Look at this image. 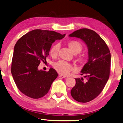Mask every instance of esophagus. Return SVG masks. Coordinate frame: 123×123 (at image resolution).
<instances>
[{
    "instance_id": "34e87169",
    "label": "esophagus",
    "mask_w": 123,
    "mask_h": 123,
    "mask_svg": "<svg viewBox=\"0 0 123 123\" xmlns=\"http://www.w3.org/2000/svg\"><path fill=\"white\" fill-rule=\"evenodd\" d=\"M59 77H62V78H64V79H67V78H68V76H64V75H61V74H60V75H59Z\"/></svg>"
}]
</instances>
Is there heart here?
<instances>
[{"instance_id":"heart-1","label":"heart","mask_w":123,"mask_h":123,"mask_svg":"<svg viewBox=\"0 0 123 123\" xmlns=\"http://www.w3.org/2000/svg\"><path fill=\"white\" fill-rule=\"evenodd\" d=\"M68 47L74 54L79 53L82 50V47L80 43L75 41H71L68 43ZM60 48V44L58 43L54 44L51 48L50 50V54L53 57H56L58 55ZM78 60L80 63H82L84 61V59L82 57L79 58ZM55 70L62 75H67L71 70H73V68L70 64L67 63L63 60L56 62L53 65Z\"/></svg>"}]
</instances>
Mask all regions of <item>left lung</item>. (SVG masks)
I'll return each mask as SVG.
<instances>
[{
  "instance_id": "1",
  "label": "left lung",
  "mask_w": 123,
  "mask_h": 123,
  "mask_svg": "<svg viewBox=\"0 0 123 123\" xmlns=\"http://www.w3.org/2000/svg\"><path fill=\"white\" fill-rule=\"evenodd\" d=\"M79 38L88 48V59L81 71L86 78H76L75 86L71 90L73 98L79 102L86 103L97 97L107 82L110 74L111 56L107 45L95 31L81 29L70 34Z\"/></svg>"
}]
</instances>
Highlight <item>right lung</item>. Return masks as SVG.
I'll return each mask as SVG.
<instances>
[{"mask_svg":"<svg viewBox=\"0 0 123 123\" xmlns=\"http://www.w3.org/2000/svg\"><path fill=\"white\" fill-rule=\"evenodd\" d=\"M65 34L34 30L22 36L15 45L11 72L16 86L22 93L38 99L46 95L58 76L55 70H38L41 61L46 60L52 44Z\"/></svg>","mask_w":123,"mask_h":123,"instance_id":"obj_1","label":"right lung"}]
</instances>
